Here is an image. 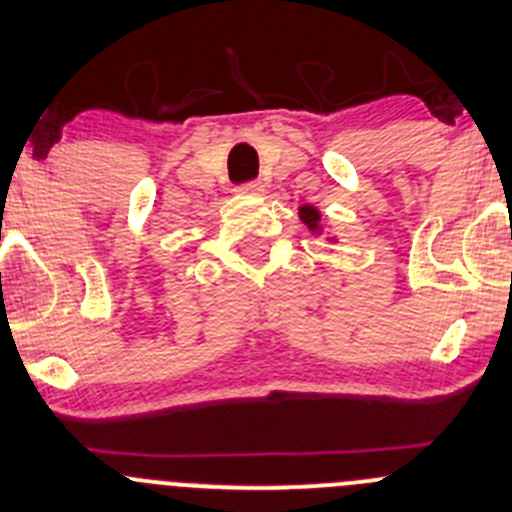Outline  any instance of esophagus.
<instances>
[{"mask_svg": "<svg viewBox=\"0 0 512 512\" xmlns=\"http://www.w3.org/2000/svg\"><path fill=\"white\" fill-rule=\"evenodd\" d=\"M262 190H265V185H262L260 180H250V183L240 185V193H247V195H260Z\"/></svg>", "mask_w": 512, "mask_h": 512, "instance_id": "34e87169", "label": "esophagus"}]
</instances>
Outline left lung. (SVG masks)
Here are the masks:
<instances>
[{
  "label": "left lung",
  "mask_w": 512,
  "mask_h": 512,
  "mask_svg": "<svg viewBox=\"0 0 512 512\" xmlns=\"http://www.w3.org/2000/svg\"><path fill=\"white\" fill-rule=\"evenodd\" d=\"M299 215H302V223L307 225L309 230H317V227H319V210H314L312 205H304L302 213H299Z\"/></svg>",
  "instance_id": "obj_1"
}]
</instances>
